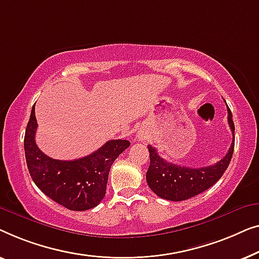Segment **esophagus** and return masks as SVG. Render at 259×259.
Here are the masks:
<instances>
[{
    "mask_svg": "<svg viewBox=\"0 0 259 259\" xmlns=\"http://www.w3.org/2000/svg\"><path fill=\"white\" fill-rule=\"evenodd\" d=\"M137 136H138V138H140V140H141V138H142V134H140V133H138V135H137Z\"/></svg>",
    "mask_w": 259,
    "mask_h": 259,
    "instance_id": "1",
    "label": "esophagus"
}]
</instances>
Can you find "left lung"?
Returning <instances> with one entry per match:
<instances>
[{
    "label": "left lung",
    "mask_w": 259,
    "mask_h": 259,
    "mask_svg": "<svg viewBox=\"0 0 259 259\" xmlns=\"http://www.w3.org/2000/svg\"><path fill=\"white\" fill-rule=\"evenodd\" d=\"M228 122L232 133V143L228 154L216 164L203 167H189L166 162L157 150L148 145L150 165L147 171V182L158 197L167 201H185L212 187L230 164L235 148V124L228 107Z\"/></svg>",
    "instance_id": "8db88e82"
}]
</instances>
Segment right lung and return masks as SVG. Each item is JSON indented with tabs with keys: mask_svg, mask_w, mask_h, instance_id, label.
Here are the masks:
<instances>
[{
	"mask_svg": "<svg viewBox=\"0 0 259 259\" xmlns=\"http://www.w3.org/2000/svg\"><path fill=\"white\" fill-rule=\"evenodd\" d=\"M36 129L34 104L25 129L24 152L29 174L37 188L69 210L84 211L97 206L105 196L112 163L129 148L130 142L111 140L85 157L60 161L39 150L35 142Z\"/></svg>",
	"mask_w": 259,
	"mask_h": 259,
	"instance_id": "1",
	"label": "right lung"
}]
</instances>
